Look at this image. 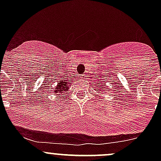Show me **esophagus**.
<instances>
[{
    "mask_svg": "<svg viewBox=\"0 0 161 161\" xmlns=\"http://www.w3.org/2000/svg\"><path fill=\"white\" fill-rule=\"evenodd\" d=\"M79 79H86V75H81L80 77H79Z\"/></svg>",
    "mask_w": 161,
    "mask_h": 161,
    "instance_id": "34e87169",
    "label": "esophagus"
}]
</instances>
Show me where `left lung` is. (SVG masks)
Masks as SVG:
<instances>
[{"label": "left lung", "mask_w": 161, "mask_h": 161, "mask_svg": "<svg viewBox=\"0 0 161 161\" xmlns=\"http://www.w3.org/2000/svg\"><path fill=\"white\" fill-rule=\"evenodd\" d=\"M99 84H100V85H99L100 86H99L98 88H100V90H108V86L106 85V82H103V81H102V82H100V83H99Z\"/></svg>", "instance_id": "8db88e82"}]
</instances>
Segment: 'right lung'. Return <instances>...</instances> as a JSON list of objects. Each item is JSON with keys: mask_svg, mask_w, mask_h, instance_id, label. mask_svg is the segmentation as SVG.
Returning a JSON list of instances; mask_svg holds the SVG:
<instances>
[{"mask_svg": "<svg viewBox=\"0 0 161 161\" xmlns=\"http://www.w3.org/2000/svg\"><path fill=\"white\" fill-rule=\"evenodd\" d=\"M70 83H69V80H61L58 82V85L55 87V90L53 91V93H55V95L59 96V93H66V91H68L70 88ZM58 98H60V97H58Z\"/></svg>", "mask_w": 161, "mask_h": 161, "instance_id": "1", "label": "right lung"}]
</instances>
